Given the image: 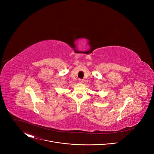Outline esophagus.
<instances>
[{"label": "esophagus", "mask_w": 154, "mask_h": 154, "mask_svg": "<svg viewBox=\"0 0 154 154\" xmlns=\"http://www.w3.org/2000/svg\"><path fill=\"white\" fill-rule=\"evenodd\" d=\"M79 83H83V82H84V80H83V79H79Z\"/></svg>", "instance_id": "obj_1"}]
</instances>
